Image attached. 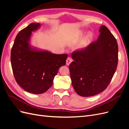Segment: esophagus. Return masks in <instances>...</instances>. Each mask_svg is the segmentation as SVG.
I'll list each match as a JSON object with an SVG mask.
<instances>
[{"instance_id":"34e87169","label":"esophagus","mask_w":129,"mask_h":129,"mask_svg":"<svg viewBox=\"0 0 129 129\" xmlns=\"http://www.w3.org/2000/svg\"><path fill=\"white\" fill-rule=\"evenodd\" d=\"M72 61H73V59L71 57H68L67 60H66V65L69 66L70 64V63H71Z\"/></svg>"}]
</instances>
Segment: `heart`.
<instances>
[{"instance_id": "b5f03b06", "label": "heart", "mask_w": 129, "mask_h": 129, "mask_svg": "<svg viewBox=\"0 0 129 129\" xmlns=\"http://www.w3.org/2000/svg\"><path fill=\"white\" fill-rule=\"evenodd\" d=\"M91 38H92V34L91 33H89L86 37H84L83 38V39L82 40V41L81 44L80 46L81 48H83V47H86L88 45V43Z\"/></svg>"}]
</instances>
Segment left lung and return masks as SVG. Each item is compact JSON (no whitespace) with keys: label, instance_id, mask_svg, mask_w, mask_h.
<instances>
[{"label":"left lung","instance_id":"obj_1","mask_svg":"<svg viewBox=\"0 0 129 129\" xmlns=\"http://www.w3.org/2000/svg\"><path fill=\"white\" fill-rule=\"evenodd\" d=\"M98 39L72 54L69 66L74 89L83 97L96 95L110 83L118 64L116 39L106 26L100 27Z\"/></svg>","mask_w":129,"mask_h":129}]
</instances>
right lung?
<instances>
[{"mask_svg":"<svg viewBox=\"0 0 129 129\" xmlns=\"http://www.w3.org/2000/svg\"><path fill=\"white\" fill-rule=\"evenodd\" d=\"M41 26L32 23L20 30L11 52V62L17 83L25 91L40 94L52 86L58 69L66 64L67 54H53L30 45L32 32Z\"/></svg>","mask_w":129,"mask_h":129,"instance_id":"add662e5","label":"right lung"}]
</instances>
